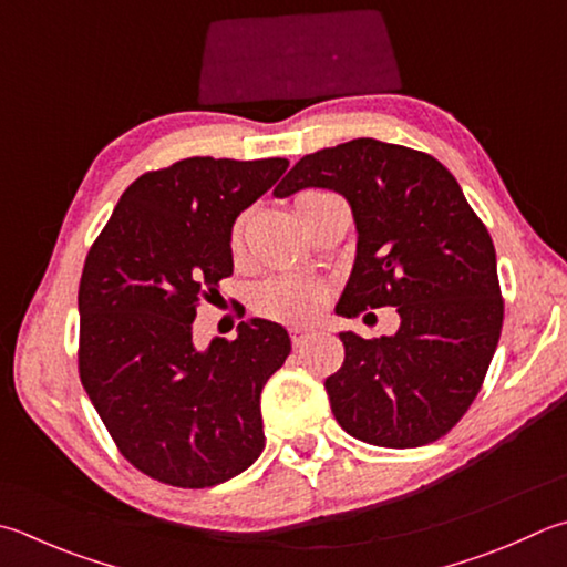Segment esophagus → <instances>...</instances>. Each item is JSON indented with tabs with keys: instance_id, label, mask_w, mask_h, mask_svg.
Returning a JSON list of instances; mask_svg holds the SVG:
<instances>
[{
	"instance_id": "34e87169",
	"label": "esophagus",
	"mask_w": 567,
	"mask_h": 567,
	"mask_svg": "<svg viewBox=\"0 0 567 567\" xmlns=\"http://www.w3.org/2000/svg\"><path fill=\"white\" fill-rule=\"evenodd\" d=\"M288 333H291V340H293L296 348H301L306 340L311 338V330H306V328H291V330H288Z\"/></svg>"
}]
</instances>
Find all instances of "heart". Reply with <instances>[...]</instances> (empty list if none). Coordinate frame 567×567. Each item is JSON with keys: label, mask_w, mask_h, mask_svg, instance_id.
Wrapping results in <instances>:
<instances>
[{"label": "heart", "mask_w": 567, "mask_h": 567, "mask_svg": "<svg viewBox=\"0 0 567 567\" xmlns=\"http://www.w3.org/2000/svg\"><path fill=\"white\" fill-rule=\"evenodd\" d=\"M323 195L326 192H313V189L298 195L296 197L298 217L303 215L308 202H313ZM241 229H244V219L234 224V231H231L234 254L241 251ZM326 301H328V288L316 279H306V276H291V274L271 276V279H266L254 288L256 311L271 320H281V323H296V326L311 323V320H316L318 313L323 311Z\"/></svg>", "instance_id": "heart-1"}]
</instances>
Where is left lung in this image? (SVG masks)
Masks as SVG:
<instances>
[{"instance_id":"8db88e82","label":"left lung","mask_w":567,"mask_h":567,"mask_svg":"<svg viewBox=\"0 0 567 567\" xmlns=\"http://www.w3.org/2000/svg\"><path fill=\"white\" fill-rule=\"evenodd\" d=\"M306 187L343 195L358 231L340 316L394 306V336L343 330L346 360L326 380L338 424L360 442L410 450L440 440L482 390L504 301L496 251L440 159L358 137L298 159L276 197Z\"/></svg>"}]
</instances>
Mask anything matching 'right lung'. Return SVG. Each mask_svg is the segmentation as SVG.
Wrapping results in <instances>:
<instances>
[{
    "instance_id": "1",
    "label": "right lung",
    "mask_w": 567,
    "mask_h": 567,
    "mask_svg": "<svg viewBox=\"0 0 567 567\" xmlns=\"http://www.w3.org/2000/svg\"><path fill=\"white\" fill-rule=\"evenodd\" d=\"M286 167L187 157L145 173L85 256L81 382L117 450L163 484L217 486L264 452L261 390L291 352L286 328L249 318L197 348L192 323L234 271V221Z\"/></svg>"
}]
</instances>
